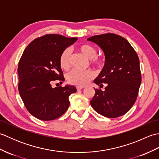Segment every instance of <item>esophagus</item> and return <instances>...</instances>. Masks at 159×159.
Segmentation results:
<instances>
[{
    "label": "esophagus",
    "instance_id": "esophagus-1",
    "mask_svg": "<svg viewBox=\"0 0 159 159\" xmlns=\"http://www.w3.org/2000/svg\"><path fill=\"white\" fill-rule=\"evenodd\" d=\"M84 88L83 86H76V89L77 90H80Z\"/></svg>",
    "mask_w": 159,
    "mask_h": 159
}]
</instances>
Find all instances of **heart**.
Returning <instances> with one entry per match:
<instances>
[{
    "label": "heart",
    "instance_id": "1",
    "mask_svg": "<svg viewBox=\"0 0 159 159\" xmlns=\"http://www.w3.org/2000/svg\"><path fill=\"white\" fill-rule=\"evenodd\" d=\"M79 51L90 59L91 63L98 67H102L104 64V57L102 55H96V48L89 43H82L77 47ZM72 61V54L70 48H66L61 52L59 57V64L64 70L70 69ZM95 76L93 71L88 70L80 71L73 70L66 75V79L70 84L77 86H83L87 85L91 80Z\"/></svg>",
    "mask_w": 159,
    "mask_h": 159
}]
</instances>
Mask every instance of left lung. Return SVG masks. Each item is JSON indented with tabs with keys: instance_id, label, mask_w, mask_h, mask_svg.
<instances>
[{
	"instance_id": "1",
	"label": "left lung",
	"mask_w": 159,
	"mask_h": 159,
	"mask_svg": "<svg viewBox=\"0 0 159 159\" xmlns=\"http://www.w3.org/2000/svg\"><path fill=\"white\" fill-rule=\"evenodd\" d=\"M98 45L105 63L94 83L104 91L95 89L90 103L102 116L116 118L123 116L135 102L141 83L139 59L127 40L113 33L94 35L87 39Z\"/></svg>"
}]
</instances>
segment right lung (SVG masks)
I'll use <instances>...</instances> for the list:
<instances>
[{"mask_svg":"<svg viewBox=\"0 0 159 159\" xmlns=\"http://www.w3.org/2000/svg\"><path fill=\"white\" fill-rule=\"evenodd\" d=\"M76 40L61 35H45L30 43L20 59V96L29 112L40 120H54L61 116L69 107V96L76 92L72 85L55 88L51 85L54 80L62 83L65 80L59 57Z\"/></svg>","mask_w":159,"mask_h":159,"instance_id":"obj_1","label":"right lung"}]
</instances>
